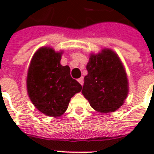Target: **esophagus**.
I'll return each mask as SVG.
<instances>
[{
    "label": "esophagus",
    "mask_w": 154,
    "mask_h": 154,
    "mask_svg": "<svg viewBox=\"0 0 154 154\" xmlns=\"http://www.w3.org/2000/svg\"><path fill=\"white\" fill-rule=\"evenodd\" d=\"M77 81H78V82H79V83H80L81 85L82 86V84H83V77H81L80 78H79V79H78Z\"/></svg>",
    "instance_id": "1"
}]
</instances>
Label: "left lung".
Segmentation results:
<instances>
[{
    "mask_svg": "<svg viewBox=\"0 0 154 154\" xmlns=\"http://www.w3.org/2000/svg\"><path fill=\"white\" fill-rule=\"evenodd\" d=\"M82 93L100 113H110L125 103L129 82L122 62L116 52L104 48L91 54Z\"/></svg>",
    "mask_w": 154,
    "mask_h": 154,
    "instance_id": "obj_1",
    "label": "left lung"
}]
</instances>
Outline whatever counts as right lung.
Segmentation results:
<instances>
[{"instance_id":"right-lung-1","label":"right lung","mask_w":154,"mask_h":154,"mask_svg":"<svg viewBox=\"0 0 154 154\" xmlns=\"http://www.w3.org/2000/svg\"><path fill=\"white\" fill-rule=\"evenodd\" d=\"M63 51L50 47L38 48L32 57L26 79L29 99L45 116H61L72 97L82 91L81 84L70 75V67L60 63Z\"/></svg>"}]
</instances>
